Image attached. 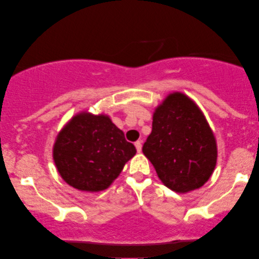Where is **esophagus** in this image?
<instances>
[{"label": "esophagus", "mask_w": 259, "mask_h": 259, "mask_svg": "<svg viewBox=\"0 0 259 259\" xmlns=\"http://www.w3.org/2000/svg\"><path fill=\"white\" fill-rule=\"evenodd\" d=\"M136 148H137V151L138 152H141V146H143V144H141V141L140 140H138V141H136Z\"/></svg>", "instance_id": "1"}]
</instances>
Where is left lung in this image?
<instances>
[{
	"label": "left lung",
	"mask_w": 259,
	"mask_h": 259,
	"mask_svg": "<svg viewBox=\"0 0 259 259\" xmlns=\"http://www.w3.org/2000/svg\"><path fill=\"white\" fill-rule=\"evenodd\" d=\"M143 152L162 184L179 193L203 186L217 162L215 138L203 112L179 92L155 108Z\"/></svg>",
	"instance_id": "obj_1"
}]
</instances>
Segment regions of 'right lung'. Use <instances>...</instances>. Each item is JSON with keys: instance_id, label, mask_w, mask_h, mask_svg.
<instances>
[{"instance_id": "right-lung-1", "label": "right lung", "mask_w": 259, "mask_h": 259, "mask_svg": "<svg viewBox=\"0 0 259 259\" xmlns=\"http://www.w3.org/2000/svg\"><path fill=\"white\" fill-rule=\"evenodd\" d=\"M137 153L108 115L82 112L60 131L53 159L62 179L74 189L104 191Z\"/></svg>"}]
</instances>
